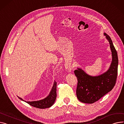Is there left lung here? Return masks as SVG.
Returning a JSON list of instances; mask_svg holds the SVG:
<instances>
[{
	"instance_id": "8db88e82",
	"label": "left lung",
	"mask_w": 124,
	"mask_h": 124,
	"mask_svg": "<svg viewBox=\"0 0 124 124\" xmlns=\"http://www.w3.org/2000/svg\"><path fill=\"white\" fill-rule=\"evenodd\" d=\"M104 34L109 42L112 52V61L109 69L97 76L89 75L81 68L74 71L78 80L77 97L82 103L92 104L98 101L111 91L116 84L118 74V54L110 37L106 33Z\"/></svg>"
}]
</instances>
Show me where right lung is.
I'll list each match as a JSON object with an SVG mask.
<instances>
[{
  "label": "right lung",
  "instance_id": "obj_1",
  "mask_svg": "<svg viewBox=\"0 0 124 124\" xmlns=\"http://www.w3.org/2000/svg\"><path fill=\"white\" fill-rule=\"evenodd\" d=\"M56 85H57V82L54 81L53 86L52 88L51 91L49 93V95L47 96L45 98L43 99L40 100L39 101H25L23 100L22 98H19L18 97L20 100L22 101H25L29 104L30 105L35 107V108H39V109H45L49 107H51L54 103L55 100L56 99Z\"/></svg>",
  "mask_w": 124,
  "mask_h": 124
}]
</instances>
